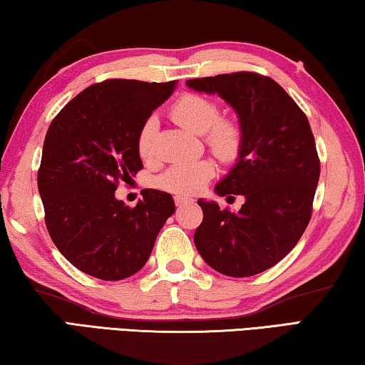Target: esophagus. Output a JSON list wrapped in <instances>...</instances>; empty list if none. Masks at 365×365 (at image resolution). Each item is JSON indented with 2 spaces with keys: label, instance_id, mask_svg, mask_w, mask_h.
<instances>
[{
  "label": "esophagus",
  "instance_id": "34e87169",
  "mask_svg": "<svg viewBox=\"0 0 365 365\" xmlns=\"http://www.w3.org/2000/svg\"><path fill=\"white\" fill-rule=\"evenodd\" d=\"M175 202H176L178 207H184V205L194 204L195 200L190 199V197H186V195H176V197H175Z\"/></svg>",
  "mask_w": 365,
  "mask_h": 365
}]
</instances>
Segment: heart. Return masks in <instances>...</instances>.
<instances>
[{"label":"heart","instance_id":"heart-1","mask_svg":"<svg viewBox=\"0 0 365 365\" xmlns=\"http://www.w3.org/2000/svg\"><path fill=\"white\" fill-rule=\"evenodd\" d=\"M220 106L202 95H184L171 108V116L195 134H205V140L213 153L223 161H231L241 150L242 134L231 119L220 118ZM158 130L157 118H148L142 124L137 137V150L143 160L153 153V140ZM215 175L210 160L179 161L161 175L157 182L161 189L175 194H194Z\"/></svg>","mask_w":365,"mask_h":365}]
</instances>
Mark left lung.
<instances>
[{"mask_svg": "<svg viewBox=\"0 0 365 365\" xmlns=\"http://www.w3.org/2000/svg\"><path fill=\"white\" fill-rule=\"evenodd\" d=\"M186 86L223 98L242 134L236 163L215 192L246 202L230 212L215 200H197L204 222L195 230V247L213 270L254 277L288 255L307 228L320 176L314 134L296 101L270 77L232 73Z\"/></svg>", "mask_w": 365, "mask_h": 365, "instance_id": "left-lung-1", "label": "left lung"}]
</instances>
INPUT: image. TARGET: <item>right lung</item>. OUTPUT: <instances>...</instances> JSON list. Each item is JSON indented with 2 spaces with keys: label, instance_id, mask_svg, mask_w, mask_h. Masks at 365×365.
I'll use <instances>...</instances> for the list:
<instances>
[{
  "label": "right lung",
  "instance_id": "1",
  "mask_svg": "<svg viewBox=\"0 0 365 365\" xmlns=\"http://www.w3.org/2000/svg\"><path fill=\"white\" fill-rule=\"evenodd\" d=\"M176 83H93L48 128L38 170L46 228L59 252L91 277L118 282L139 272L175 213V200L163 190L145 189L133 208L115 190L143 168L139 130Z\"/></svg>",
  "mask_w": 365,
  "mask_h": 365
}]
</instances>
